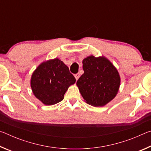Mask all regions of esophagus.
I'll return each mask as SVG.
<instances>
[{
  "instance_id": "esophagus-1",
  "label": "esophagus",
  "mask_w": 151,
  "mask_h": 151,
  "mask_svg": "<svg viewBox=\"0 0 151 151\" xmlns=\"http://www.w3.org/2000/svg\"><path fill=\"white\" fill-rule=\"evenodd\" d=\"M75 78H76V80L77 81L78 79V78L80 77V75H79L78 73H76V74H75Z\"/></svg>"
}]
</instances>
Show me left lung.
I'll use <instances>...</instances> for the list:
<instances>
[{
    "mask_svg": "<svg viewBox=\"0 0 151 151\" xmlns=\"http://www.w3.org/2000/svg\"><path fill=\"white\" fill-rule=\"evenodd\" d=\"M84 74L76 82L86 103L103 106L116 95L121 83L116 68L103 57L90 56L83 60Z\"/></svg>",
    "mask_w": 151,
    "mask_h": 151,
    "instance_id": "obj_1",
    "label": "left lung"
}]
</instances>
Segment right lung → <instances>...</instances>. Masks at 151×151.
<instances>
[{
	"instance_id": "1",
	"label": "right lung",
	"mask_w": 151,
	"mask_h": 151,
	"mask_svg": "<svg viewBox=\"0 0 151 151\" xmlns=\"http://www.w3.org/2000/svg\"><path fill=\"white\" fill-rule=\"evenodd\" d=\"M75 81L68 66L55 58L38 66L32 75L30 86L35 96L43 104L52 105L63 100L68 86Z\"/></svg>"
}]
</instances>
